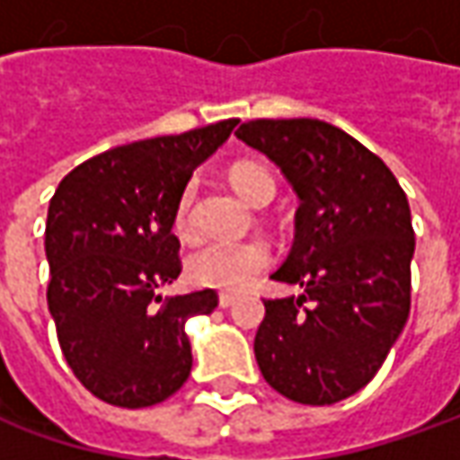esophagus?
Masks as SVG:
<instances>
[{
	"label": "esophagus",
	"instance_id": "1",
	"mask_svg": "<svg viewBox=\"0 0 460 460\" xmlns=\"http://www.w3.org/2000/svg\"><path fill=\"white\" fill-rule=\"evenodd\" d=\"M235 299H238V296H235V294L222 292V294H220V307H222V309L233 307V305H235Z\"/></svg>",
	"mask_w": 460,
	"mask_h": 460
}]
</instances>
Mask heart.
I'll return each mask as SVG.
<instances>
[{"label":"heart","mask_w":460,"mask_h":460,"mask_svg":"<svg viewBox=\"0 0 460 460\" xmlns=\"http://www.w3.org/2000/svg\"><path fill=\"white\" fill-rule=\"evenodd\" d=\"M230 181L251 204L263 207L274 199V176L261 164L243 161L238 166H233ZM194 207H197V181H189L181 189L176 199V209H173V230L179 238L189 240L197 233ZM269 263H271V251L261 240H209L189 256L186 274L197 287L240 292L251 287Z\"/></svg>","instance_id":"b5f03b06"}]
</instances>
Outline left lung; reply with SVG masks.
Returning <instances> with one entry per match:
<instances>
[{
  "mask_svg": "<svg viewBox=\"0 0 460 460\" xmlns=\"http://www.w3.org/2000/svg\"><path fill=\"white\" fill-rule=\"evenodd\" d=\"M271 158L299 197L292 253L271 279L256 361L299 404H335L376 376L410 317L415 230L407 194L379 155L323 119H251L235 133Z\"/></svg>",
  "mask_w": 460,
  "mask_h": 460,
  "instance_id": "1",
  "label": "left lung"
}]
</instances>
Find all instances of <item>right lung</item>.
Masks as SVG:
<instances>
[{
	"label": "right lung",
	"mask_w": 460,
	"mask_h": 460,
	"mask_svg": "<svg viewBox=\"0 0 460 460\" xmlns=\"http://www.w3.org/2000/svg\"><path fill=\"white\" fill-rule=\"evenodd\" d=\"M238 119L119 146L63 179L45 222L48 309L74 376L115 407H151L191 371L186 320L217 307L215 289L161 296L181 274L173 209L194 168Z\"/></svg>",
	"instance_id": "add662e5"
}]
</instances>
